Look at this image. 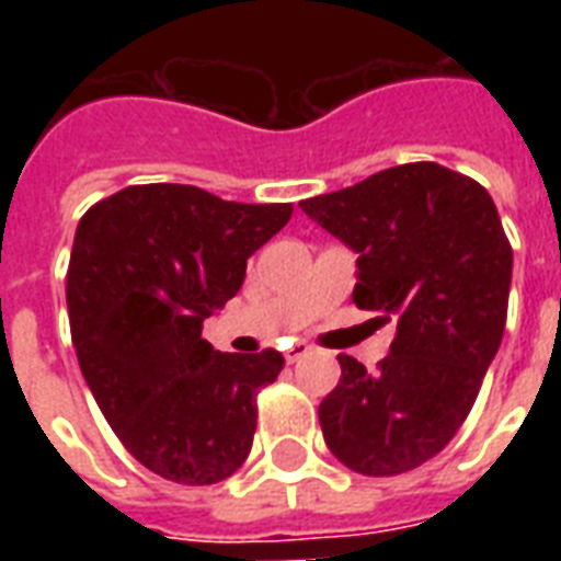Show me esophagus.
Returning a JSON list of instances; mask_svg holds the SVG:
<instances>
[{
    "label": "esophagus",
    "mask_w": 561,
    "mask_h": 561,
    "mask_svg": "<svg viewBox=\"0 0 561 561\" xmlns=\"http://www.w3.org/2000/svg\"><path fill=\"white\" fill-rule=\"evenodd\" d=\"M308 352H311V346H308V343H294V346H288V350H285V360H288V364H297L299 358H306Z\"/></svg>",
    "instance_id": "1"
}]
</instances>
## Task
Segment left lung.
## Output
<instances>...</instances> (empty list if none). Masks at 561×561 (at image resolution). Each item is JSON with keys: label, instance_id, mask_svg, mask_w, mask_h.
Listing matches in <instances>:
<instances>
[{"label": "left lung", "instance_id": "1", "mask_svg": "<svg viewBox=\"0 0 561 561\" xmlns=\"http://www.w3.org/2000/svg\"><path fill=\"white\" fill-rule=\"evenodd\" d=\"M299 206L358 255L352 302L396 320L375 373L337 358L325 445L369 478L416 469L466 422L504 337L513 247L495 201L457 171L408 162Z\"/></svg>", "mask_w": 561, "mask_h": 561}]
</instances>
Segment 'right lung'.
Returning <instances> with one entry per match:
<instances>
[{
	"mask_svg": "<svg viewBox=\"0 0 561 561\" xmlns=\"http://www.w3.org/2000/svg\"><path fill=\"white\" fill-rule=\"evenodd\" d=\"M290 211L151 183L95 203L75 229L66 306L78 364L110 427L160 478L209 486L253 448L255 392L285 358L215 352L201 332Z\"/></svg>",
	"mask_w": 561,
	"mask_h": 561,
	"instance_id": "1",
	"label": "right lung"
}]
</instances>
